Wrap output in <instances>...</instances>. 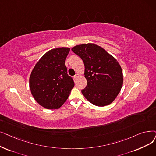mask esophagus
I'll return each instance as SVG.
<instances>
[{
    "instance_id": "1",
    "label": "esophagus",
    "mask_w": 156,
    "mask_h": 156,
    "mask_svg": "<svg viewBox=\"0 0 156 156\" xmlns=\"http://www.w3.org/2000/svg\"><path fill=\"white\" fill-rule=\"evenodd\" d=\"M78 77H79V74H76L74 76V78L75 79V80H76V79H77Z\"/></svg>"
}]
</instances>
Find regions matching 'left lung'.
Wrapping results in <instances>:
<instances>
[{
    "label": "left lung",
    "mask_w": 156,
    "mask_h": 156,
    "mask_svg": "<svg viewBox=\"0 0 156 156\" xmlns=\"http://www.w3.org/2000/svg\"><path fill=\"white\" fill-rule=\"evenodd\" d=\"M71 50L82 59L87 84L82 90L85 98L98 106L110 105L123 84L122 70L117 60L101 46L88 43Z\"/></svg>",
    "instance_id": "8db88e82"
}]
</instances>
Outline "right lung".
Instances as JSON below:
<instances>
[{"label": "right lung", "instance_id": "add662e5", "mask_svg": "<svg viewBox=\"0 0 156 156\" xmlns=\"http://www.w3.org/2000/svg\"><path fill=\"white\" fill-rule=\"evenodd\" d=\"M69 48L50 50L39 59L31 73L29 86L34 98L46 109H58L68 98L74 86L65 60Z\"/></svg>", "mask_w": 156, "mask_h": 156}]
</instances>
